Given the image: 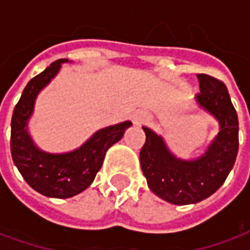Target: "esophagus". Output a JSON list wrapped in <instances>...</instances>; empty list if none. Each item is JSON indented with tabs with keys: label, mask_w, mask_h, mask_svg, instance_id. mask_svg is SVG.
<instances>
[{
	"label": "esophagus",
	"mask_w": 250,
	"mask_h": 250,
	"mask_svg": "<svg viewBox=\"0 0 250 250\" xmlns=\"http://www.w3.org/2000/svg\"><path fill=\"white\" fill-rule=\"evenodd\" d=\"M150 120V118L147 116L146 114H143V112H138L132 116V122H134V125H142L147 123Z\"/></svg>",
	"instance_id": "obj_1"
}]
</instances>
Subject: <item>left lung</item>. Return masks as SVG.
I'll list each match as a JSON object with an SVG mask.
<instances>
[{
  "instance_id": "1",
  "label": "left lung",
  "mask_w": 250,
  "mask_h": 250,
  "mask_svg": "<svg viewBox=\"0 0 250 250\" xmlns=\"http://www.w3.org/2000/svg\"><path fill=\"white\" fill-rule=\"evenodd\" d=\"M198 104L220 122V132L204 155L182 161L168 151L154 131L143 127L146 142L141 150V167L152 193L174 205L197 204L215 193L236 162L238 118L228 88L215 77L199 73Z\"/></svg>"
}]
</instances>
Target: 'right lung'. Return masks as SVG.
I'll return each mask as SVG.
<instances>
[{"label":"right lung","instance_id":"obj_1","mask_svg":"<svg viewBox=\"0 0 250 250\" xmlns=\"http://www.w3.org/2000/svg\"><path fill=\"white\" fill-rule=\"evenodd\" d=\"M68 60L60 59L30 80L16 104L12 116V158L30 188L45 197L69 198L92 184L103 165L105 152L119 142L131 122L105 127L95 132L80 148L66 154H48L39 150L30 139L26 125L33 112L37 93L51 82Z\"/></svg>","mask_w":250,"mask_h":250}]
</instances>
